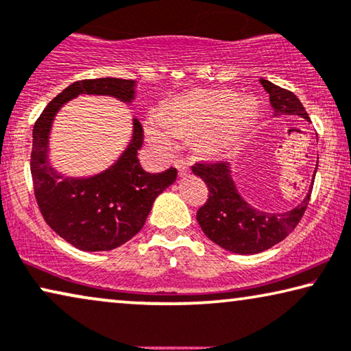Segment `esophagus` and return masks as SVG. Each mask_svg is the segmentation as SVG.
<instances>
[{"label":"esophagus","instance_id":"34e87169","mask_svg":"<svg viewBox=\"0 0 351 351\" xmlns=\"http://www.w3.org/2000/svg\"><path fill=\"white\" fill-rule=\"evenodd\" d=\"M175 167L178 169V173H180V176H186L191 171L189 160L182 159V157H180V159L175 160Z\"/></svg>","mask_w":351,"mask_h":351}]
</instances>
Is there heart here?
Masks as SVG:
<instances>
[{
  "label": "heart",
  "instance_id": "heart-1",
  "mask_svg": "<svg viewBox=\"0 0 351 351\" xmlns=\"http://www.w3.org/2000/svg\"><path fill=\"white\" fill-rule=\"evenodd\" d=\"M234 101L230 92H200L186 100L175 103L167 112L152 114L146 122V138L156 149L170 151L175 146V138H189L199 135L208 128ZM240 110H234L221 124L205 135L208 146H218L229 135L230 127L239 119Z\"/></svg>",
  "mask_w": 351,
  "mask_h": 351
}]
</instances>
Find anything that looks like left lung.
Wrapping results in <instances>:
<instances>
[{"mask_svg":"<svg viewBox=\"0 0 351 351\" xmlns=\"http://www.w3.org/2000/svg\"><path fill=\"white\" fill-rule=\"evenodd\" d=\"M261 84L269 92L275 114H295L310 121L293 92L267 79H261ZM192 171L208 187V199L197 211V221L211 241L232 253L256 254L285 240L302 219L312 195L310 187L307 197L294 210L281 215L265 213L254 210L239 195L227 162H197L192 165Z\"/></svg>","mask_w":351,"mask_h":351,"instance_id":"obj_1","label":"left lung"}]
</instances>
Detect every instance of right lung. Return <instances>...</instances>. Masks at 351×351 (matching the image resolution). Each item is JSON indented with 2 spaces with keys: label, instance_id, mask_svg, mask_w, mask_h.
Wrapping results in <instances>:
<instances>
[{
  "label": "right lung",
  "instance_id": "1",
  "mask_svg": "<svg viewBox=\"0 0 351 351\" xmlns=\"http://www.w3.org/2000/svg\"><path fill=\"white\" fill-rule=\"evenodd\" d=\"M135 81L117 77L73 82L44 108L33 127L32 169L34 199L43 218L63 240L82 251H108L124 245L141 230L156 197L173 184L176 169L147 173L138 160L143 127L135 119L133 138L121 159L101 175L73 180L57 175L47 162V138L56 112L79 93L133 98Z\"/></svg>",
  "mask_w": 351,
  "mask_h": 351
}]
</instances>
